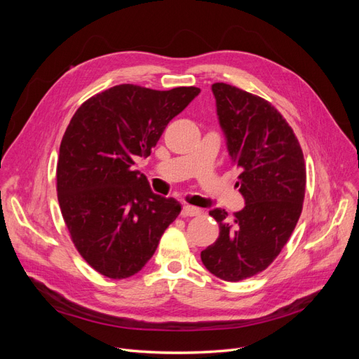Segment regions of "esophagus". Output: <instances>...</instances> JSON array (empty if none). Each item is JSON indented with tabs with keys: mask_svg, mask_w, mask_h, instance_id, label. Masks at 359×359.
<instances>
[{
	"mask_svg": "<svg viewBox=\"0 0 359 359\" xmlns=\"http://www.w3.org/2000/svg\"><path fill=\"white\" fill-rule=\"evenodd\" d=\"M202 212L201 208H198V206H191V205H184L182 206V217H196Z\"/></svg>",
	"mask_w": 359,
	"mask_h": 359,
	"instance_id": "esophagus-1",
	"label": "esophagus"
}]
</instances>
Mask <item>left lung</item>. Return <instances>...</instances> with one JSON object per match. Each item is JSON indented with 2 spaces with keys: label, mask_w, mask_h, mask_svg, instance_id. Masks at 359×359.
Returning <instances> with one entry per match:
<instances>
[{
  "label": "left lung",
  "mask_w": 359,
  "mask_h": 359,
  "mask_svg": "<svg viewBox=\"0 0 359 359\" xmlns=\"http://www.w3.org/2000/svg\"><path fill=\"white\" fill-rule=\"evenodd\" d=\"M211 90L227 153L241 172L235 186L245 206L233 224L224 222V210L210 211L220 233L201 259L215 277L240 281L268 268L295 229L306 165L295 133L269 102L223 82Z\"/></svg>",
  "instance_id": "8db88e82"
}]
</instances>
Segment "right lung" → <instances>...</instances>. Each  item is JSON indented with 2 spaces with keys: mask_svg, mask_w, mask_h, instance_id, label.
Masks as SVG:
<instances>
[{
  "mask_svg": "<svg viewBox=\"0 0 359 359\" xmlns=\"http://www.w3.org/2000/svg\"><path fill=\"white\" fill-rule=\"evenodd\" d=\"M199 93L196 86L156 91L123 83L74 112L60 145L58 202L73 244L102 276L139 273L181 212L178 201L156 194L133 166Z\"/></svg>",
  "mask_w": 359,
  "mask_h": 359,
  "instance_id": "right-lung-1",
  "label": "right lung"
}]
</instances>
